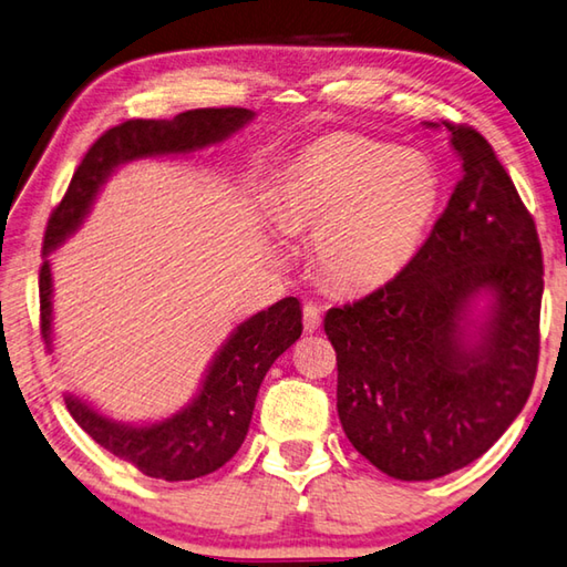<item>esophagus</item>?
I'll return each instance as SVG.
<instances>
[{"label":"esophagus","mask_w":567,"mask_h":567,"mask_svg":"<svg viewBox=\"0 0 567 567\" xmlns=\"http://www.w3.org/2000/svg\"><path fill=\"white\" fill-rule=\"evenodd\" d=\"M302 312H305V329H307V332H315L319 322H322V317H319V307L312 305V302H307L302 307Z\"/></svg>","instance_id":"1"}]
</instances>
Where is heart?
I'll list each match as a JSON object with an SVG mask.
<instances>
[{"mask_svg": "<svg viewBox=\"0 0 567 567\" xmlns=\"http://www.w3.org/2000/svg\"><path fill=\"white\" fill-rule=\"evenodd\" d=\"M426 153L352 133L315 141L287 168L277 220L315 235V265L337 290H377L404 270L441 203Z\"/></svg>", "mask_w": 567, "mask_h": 567, "instance_id": "1", "label": "heart"}]
</instances>
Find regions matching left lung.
<instances>
[{"label": "left lung", "instance_id": "8db88e82", "mask_svg": "<svg viewBox=\"0 0 567 567\" xmlns=\"http://www.w3.org/2000/svg\"><path fill=\"white\" fill-rule=\"evenodd\" d=\"M463 176L394 280L324 315L347 439L399 481H431L486 454L530 396L540 352L543 252L496 151L444 123ZM488 291L486 323L467 332Z\"/></svg>", "mask_w": 567, "mask_h": 567}]
</instances>
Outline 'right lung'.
<instances>
[{"label":"right lung","mask_w":567,"mask_h":567,"mask_svg":"<svg viewBox=\"0 0 567 567\" xmlns=\"http://www.w3.org/2000/svg\"><path fill=\"white\" fill-rule=\"evenodd\" d=\"M255 116L248 109H195L171 121L131 118L109 128L86 151L71 178L66 195L54 208L44 235V262L39 270L41 337L51 347V267L47 255L56 250L94 203L96 193L121 163L176 156L220 143ZM302 334V310L297 297H285L252 315L235 329L215 354L203 386L188 406L158 424L131 426L101 416L84 399L66 394V409L76 424L111 451L128 461L143 476L163 481H193L225 466L248 436L257 389L267 369Z\"/></svg>","instance_id":"1"}]
</instances>
